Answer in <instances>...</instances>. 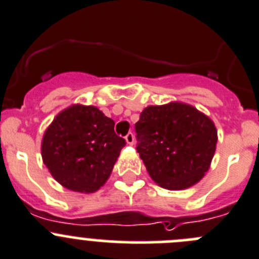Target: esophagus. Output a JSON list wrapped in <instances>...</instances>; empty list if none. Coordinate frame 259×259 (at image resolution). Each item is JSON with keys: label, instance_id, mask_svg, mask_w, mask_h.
<instances>
[{"label": "esophagus", "instance_id": "1", "mask_svg": "<svg viewBox=\"0 0 259 259\" xmlns=\"http://www.w3.org/2000/svg\"><path fill=\"white\" fill-rule=\"evenodd\" d=\"M125 141H126V143L129 144V146H133V144H134V142H135L134 134H133V133H127L126 137H125Z\"/></svg>", "mask_w": 259, "mask_h": 259}]
</instances>
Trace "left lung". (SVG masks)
<instances>
[{
  "mask_svg": "<svg viewBox=\"0 0 259 259\" xmlns=\"http://www.w3.org/2000/svg\"><path fill=\"white\" fill-rule=\"evenodd\" d=\"M137 151L157 184L170 190L194 185L213 158L217 132L197 108L172 102L148 106L135 124Z\"/></svg>",
  "mask_w": 259,
  "mask_h": 259,
  "instance_id": "1",
  "label": "left lung"
}]
</instances>
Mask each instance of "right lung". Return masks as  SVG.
Returning a JSON list of instances; mask_svg holds the SVG:
<instances>
[{
	"mask_svg": "<svg viewBox=\"0 0 259 259\" xmlns=\"http://www.w3.org/2000/svg\"><path fill=\"white\" fill-rule=\"evenodd\" d=\"M115 121L94 106H71L45 133L42 158L51 175L74 192L100 189L126 144Z\"/></svg>",
	"mask_w": 259,
	"mask_h": 259,
	"instance_id": "obj_1",
	"label": "right lung"
}]
</instances>
